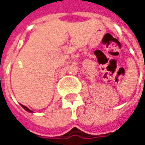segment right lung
<instances>
[{
  "label": "right lung",
  "mask_w": 145,
  "mask_h": 145,
  "mask_svg": "<svg viewBox=\"0 0 145 145\" xmlns=\"http://www.w3.org/2000/svg\"><path fill=\"white\" fill-rule=\"evenodd\" d=\"M21 106H22V108L25 109L26 111H28V112H30V113H32V112H33L32 110H31L30 109L28 108V107H26V106H23V105H22V104H21Z\"/></svg>",
  "instance_id": "obj_1"
}]
</instances>
